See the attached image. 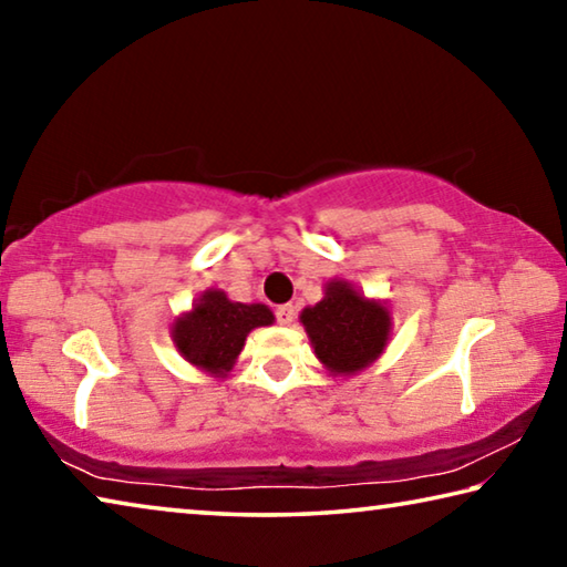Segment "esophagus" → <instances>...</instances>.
I'll return each instance as SVG.
<instances>
[{"instance_id": "esophagus-1", "label": "esophagus", "mask_w": 567, "mask_h": 567, "mask_svg": "<svg viewBox=\"0 0 567 567\" xmlns=\"http://www.w3.org/2000/svg\"><path fill=\"white\" fill-rule=\"evenodd\" d=\"M275 315H277V322H280V324H292L295 318H297V310H295V305H280L275 310Z\"/></svg>"}]
</instances>
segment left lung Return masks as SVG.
<instances>
[{"label": "left lung", "mask_w": 567, "mask_h": 567, "mask_svg": "<svg viewBox=\"0 0 567 567\" xmlns=\"http://www.w3.org/2000/svg\"><path fill=\"white\" fill-rule=\"evenodd\" d=\"M300 322L322 368L334 378L368 370L385 352L392 315L388 302L364 297L348 280H330L318 305L305 307Z\"/></svg>", "instance_id": "obj_1"}]
</instances>
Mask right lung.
<instances>
[{
  "instance_id": "right-lung-1",
  "label": "right lung",
  "mask_w": 567,
  "mask_h": 567,
  "mask_svg": "<svg viewBox=\"0 0 567 567\" xmlns=\"http://www.w3.org/2000/svg\"><path fill=\"white\" fill-rule=\"evenodd\" d=\"M272 322L275 315L267 305L235 302L227 292L209 287L197 297L192 310L172 322L169 338L192 368L223 380L235 368L247 334Z\"/></svg>"
}]
</instances>
